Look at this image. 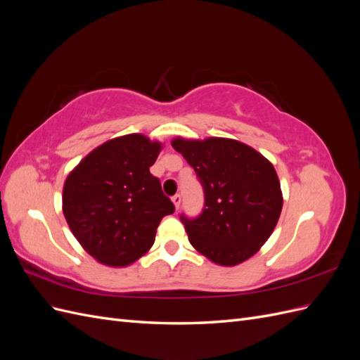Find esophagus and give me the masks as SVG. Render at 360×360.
Listing matches in <instances>:
<instances>
[{"mask_svg":"<svg viewBox=\"0 0 360 360\" xmlns=\"http://www.w3.org/2000/svg\"><path fill=\"white\" fill-rule=\"evenodd\" d=\"M172 202H174V205H176V209L179 210L180 209V204H181V195L180 193H176L172 197Z\"/></svg>","mask_w":360,"mask_h":360,"instance_id":"1","label":"esophagus"}]
</instances>
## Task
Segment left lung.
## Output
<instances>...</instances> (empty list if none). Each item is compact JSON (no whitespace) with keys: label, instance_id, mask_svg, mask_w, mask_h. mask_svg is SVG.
<instances>
[{"label":"left lung","instance_id":"left-lung-1","mask_svg":"<svg viewBox=\"0 0 360 360\" xmlns=\"http://www.w3.org/2000/svg\"><path fill=\"white\" fill-rule=\"evenodd\" d=\"M172 147L204 189L200 216L180 214L191 245L216 264L243 263L267 242L279 219L282 192L274 165L236 139L176 138Z\"/></svg>","mask_w":360,"mask_h":360}]
</instances>
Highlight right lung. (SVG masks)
I'll use <instances>...</instances> for the list:
<instances>
[{"label": "right lung", "instance_id": "add662e5", "mask_svg": "<svg viewBox=\"0 0 360 360\" xmlns=\"http://www.w3.org/2000/svg\"><path fill=\"white\" fill-rule=\"evenodd\" d=\"M162 146L139 134L108 141L66 179L63 213L82 248L103 264L134 263L155 243L174 204L150 172Z\"/></svg>", "mask_w": 360, "mask_h": 360}]
</instances>
